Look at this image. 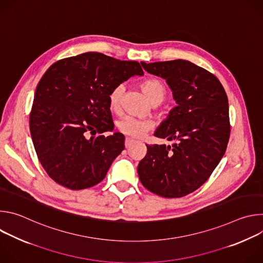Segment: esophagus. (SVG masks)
Wrapping results in <instances>:
<instances>
[{
  "label": "esophagus",
  "instance_id": "esophagus-1",
  "mask_svg": "<svg viewBox=\"0 0 263 263\" xmlns=\"http://www.w3.org/2000/svg\"><path fill=\"white\" fill-rule=\"evenodd\" d=\"M134 142H135V140H134V139H131V138L127 137V138H126V140H125V146L128 148V147H130Z\"/></svg>",
  "mask_w": 263,
  "mask_h": 263
}]
</instances>
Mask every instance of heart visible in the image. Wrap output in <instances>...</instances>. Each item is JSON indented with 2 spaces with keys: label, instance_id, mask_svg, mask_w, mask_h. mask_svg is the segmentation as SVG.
I'll return each instance as SVG.
<instances>
[{
  "label": "heart",
  "instance_id": "heart-1",
  "mask_svg": "<svg viewBox=\"0 0 263 263\" xmlns=\"http://www.w3.org/2000/svg\"><path fill=\"white\" fill-rule=\"evenodd\" d=\"M141 88L151 103H161L166 97V87L158 78H148L141 84ZM125 91L124 84H118L112 88L108 96L109 107L111 110L118 111L121 106L122 97ZM118 129L130 137H141L154 127V124L147 120H139L133 117H124L118 124Z\"/></svg>",
  "mask_w": 263,
  "mask_h": 263
}]
</instances>
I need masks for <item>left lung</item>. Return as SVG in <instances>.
<instances>
[{
	"label": "left lung",
	"instance_id": "obj_1",
	"mask_svg": "<svg viewBox=\"0 0 263 263\" xmlns=\"http://www.w3.org/2000/svg\"><path fill=\"white\" fill-rule=\"evenodd\" d=\"M149 73L166 80L177 106L154 135L171 145H147L138 164L141 184L163 198H181L203 185L226 152L230 137L228 98L208 70L182 59L145 63Z\"/></svg>",
	"mask_w": 263,
	"mask_h": 263
}]
</instances>
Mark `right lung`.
I'll list each match as a JSON object with an SVG mask.
<instances>
[{"label":"right lung","mask_w":263,"mask_h":263,"mask_svg":"<svg viewBox=\"0 0 263 263\" xmlns=\"http://www.w3.org/2000/svg\"><path fill=\"white\" fill-rule=\"evenodd\" d=\"M135 74H143L137 61L96 52L58 60L45 72L35 90L30 132L37 157L56 183L80 191L105 178L125 148L122 133L103 135L115 128L108 96Z\"/></svg>","instance_id":"add662e5"}]
</instances>
